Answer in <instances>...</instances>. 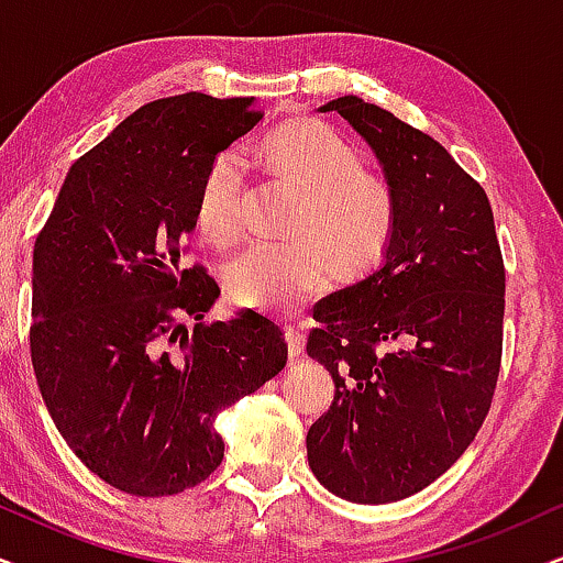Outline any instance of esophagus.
Returning <instances> with one entry per match:
<instances>
[{
	"label": "esophagus",
	"instance_id": "obj_1",
	"mask_svg": "<svg viewBox=\"0 0 563 563\" xmlns=\"http://www.w3.org/2000/svg\"><path fill=\"white\" fill-rule=\"evenodd\" d=\"M286 343H288L290 358H298V355L303 353V343H306L303 332H298L296 327H286Z\"/></svg>",
	"mask_w": 563,
	"mask_h": 563
}]
</instances>
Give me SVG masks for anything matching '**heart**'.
<instances>
[{
    "instance_id": "b5f03b06",
    "label": "heart",
    "mask_w": 563,
    "mask_h": 563,
    "mask_svg": "<svg viewBox=\"0 0 563 563\" xmlns=\"http://www.w3.org/2000/svg\"><path fill=\"white\" fill-rule=\"evenodd\" d=\"M257 158L301 191L286 244H254L225 269V288L241 306L294 311L324 288L327 277L355 283L387 254L397 205L389 184L364 170V155L317 119L280 124ZM241 166L220 155L197 197V225L212 244L231 246L241 233Z\"/></svg>"
}]
</instances>
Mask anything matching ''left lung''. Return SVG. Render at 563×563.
Masks as SVG:
<instances>
[{"instance_id": "8db88e82", "label": "left lung", "mask_w": 563, "mask_h": 563, "mask_svg": "<svg viewBox=\"0 0 563 563\" xmlns=\"http://www.w3.org/2000/svg\"><path fill=\"white\" fill-rule=\"evenodd\" d=\"M395 195L382 265L314 311L306 353L334 382L306 433L309 467L353 504L408 499L446 473L486 421L501 364L504 262L488 197L429 134L343 96Z\"/></svg>"}]
</instances>
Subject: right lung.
<instances>
[{
  "instance_id": "1",
  "label": "right lung",
  "mask_w": 563,
  "mask_h": 563,
  "mask_svg": "<svg viewBox=\"0 0 563 563\" xmlns=\"http://www.w3.org/2000/svg\"><path fill=\"white\" fill-rule=\"evenodd\" d=\"M260 119L254 98L142 106L73 163L35 239V379L69 450L124 494L208 478L225 450L218 412L288 361L280 327L257 311L205 324L220 288L181 265L205 174Z\"/></svg>"
}]
</instances>
